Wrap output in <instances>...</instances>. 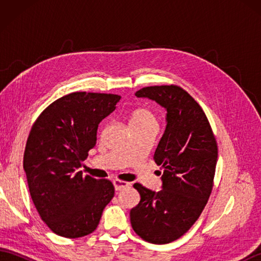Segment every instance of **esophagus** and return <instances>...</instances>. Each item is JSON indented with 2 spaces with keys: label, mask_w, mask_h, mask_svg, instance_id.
<instances>
[{
  "label": "esophagus",
  "mask_w": 261,
  "mask_h": 261,
  "mask_svg": "<svg viewBox=\"0 0 261 261\" xmlns=\"http://www.w3.org/2000/svg\"><path fill=\"white\" fill-rule=\"evenodd\" d=\"M113 185H114L115 191H121V190H123V188L129 186L130 184H129V182H126V181H123V180L114 179L113 180Z\"/></svg>",
  "instance_id": "obj_1"
}]
</instances>
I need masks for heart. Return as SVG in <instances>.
<instances>
[{
    "label": "heart",
    "mask_w": 261,
    "mask_h": 261,
    "mask_svg": "<svg viewBox=\"0 0 261 261\" xmlns=\"http://www.w3.org/2000/svg\"><path fill=\"white\" fill-rule=\"evenodd\" d=\"M157 118L150 110L139 108L132 111L129 116V124L131 129H146V127H157Z\"/></svg>",
    "instance_id": "heart-1"
}]
</instances>
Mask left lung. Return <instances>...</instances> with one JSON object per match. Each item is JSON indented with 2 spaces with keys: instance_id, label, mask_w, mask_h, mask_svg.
<instances>
[{
  "instance_id": "left-lung-1",
  "label": "left lung",
  "mask_w": 261,
  "mask_h": 261,
  "mask_svg": "<svg viewBox=\"0 0 261 261\" xmlns=\"http://www.w3.org/2000/svg\"><path fill=\"white\" fill-rule=\"evenodd\" d=\"M166 110V129L153 154L163 167L162 191L136 184L140 202L130 211L136 233L150 243L175 241L201 215L212 192L218 146L204 111L176 85L149 86L136 92Z\"/></svg>"
}]
</instances>
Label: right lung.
I'll use <instances>...</instances> for the list:
<instances>
[{"instance_id":"right-lung-1","label":"right lung","mask_w":261,"mask_h":261,"mask_svg":"<svg viewBox=\"0 0 261 261\" xmlns=\"http://www.w3.org/2000/svg\"><path fill=\"white\" fill-rule=\"evenodd\" d=\"M120 98L70 93L49 105L31 127L23 157L28 186L40 218L60 237L92 233L114 196L112 182L83 177L80 168L95 146L99 122Z\"/></svg>"}]
</instances>
